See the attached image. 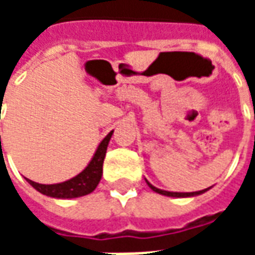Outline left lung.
Segmentation results:
<instances>
[{
	"label": "left lung",
	"instance_id": "obj_1",
	"mask_svg": "<svg viewBox=\"0 0 255 255\" xmlns=\"http://www.w3.org/2000/svg\"><path fill=\"white\" fill-rule=\"evenodd\" d=\"M146 183L149 184V187L153 190V191L158 192L161 195H166V197H175V198H186V197H195V195H199V194H203L205 191H208L209 188H205V190H201V191H195V192H171V191H165V190H160V188L154 187L151 186L147 180Z\"/></svg>",
	"mask_w": 255,
	"mask_h": 255
}]
</instances>
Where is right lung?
Returning <instances> with one entry per match:
<instances>
[{"mask_svg":"<svg viewBox=\"0 0 255 255\" xmlns=\"http://www.w3.org/2000/svg\"><path fill=\"white\" fill-rule=\"evenodd\" d=\"M112 133H113V131H111L104 138V140L101 142L98 149L95 151L93 160L90 161V164L86 166V169L80 172L78 176L72 177L67 182L58 183V184H39V183L32 182L30 179H27V182L30 183L36 191L53 198H63V199L78 198L93 192L95 187L98 186L101 176H102L104 158H105L106 149H108V143L112 138Z\"/></svg>","mask_w":255,"mask_h":255,"instance_id":"right-lung-1","label":"right lung"}]
</instances>
